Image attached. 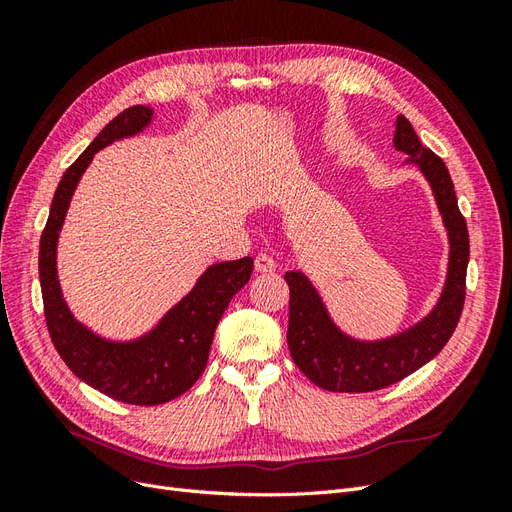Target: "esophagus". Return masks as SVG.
Listing matches in <instances>:
<instances>
[{
  "instance_id": "34e87169",
  "label": "esophagus",
  "mask_w": 512,
  "mask_h": 512,
  "mask_svg": "<svg viewBox=\"0 0 512 512\" xmlns=\"http://www.w3.org/2000/svg\"><path fill=\"white\" fill-rule=\"evenodd\" d=\"M254 265H256L258 273H273L277 269L275 258L269 256V254H258L256 260H254Z\"/></svg>"
}]
</instances>
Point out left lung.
<instances>
[{"instance_id":"left-lung-1","label":"left lung","mask_w":512,"mask_h":512,"mask_svg":"<svg viewBox=\"0 0 512 512\" xmlns=\"http://www.w3.org/2000/svg\"><path fill=\"white\" fill-rule=\"evenodd\" d=\"M393 141L399 151L408 153L410 162L423 170L436 194L451 241L446 286L436 309L410 331L382 342H356L335 327L307 277L299 271H288L284 275L290 288L286 337L292 361L309 380L327 391L369 393L408 378L446 346L455 333L466 301L470 239L466 218L457 207L455 185L448 168L442 158L418 141L404 115L397 117Z\"/></svg>"}]
</instances>
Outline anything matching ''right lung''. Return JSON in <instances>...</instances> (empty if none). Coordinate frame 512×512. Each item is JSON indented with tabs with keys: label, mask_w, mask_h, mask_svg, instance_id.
<instances>
[{
	"label": "right lung",
	"mask_w": 512,
	"mask_h": 512,
	"mask_svg": "<svg viewBox=\"0 0 512 512\" xmlns=\"http://www.w3.org/2000/svg\"><path fill=\"white\" fill-rule=\"evenodd\" d=\"M149 106H130L94 138L61 177L51 213L40 237V288L44 318L53 346L76 378L121 404L158 406L183 395L203 374L215 327L230 299L250 282L254 260L220 262L209 267L188 297H183L149 335L136 342H106L76 322L61 297L55 254L70 198L94 153L119 138L141 132L151 121Z\"/></svg>",
	"instance_id": "right-lung-1"
}]
</instances>
